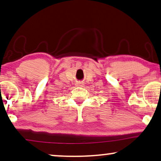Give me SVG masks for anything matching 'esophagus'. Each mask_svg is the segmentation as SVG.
<instances>
[{"instance_id": "esophagus-1", "label": "esophagus", "mask_w": 161, "mask_h": 161, "mask_svg": "<svg viewBox=\"0 0 161 161\" xmlns=\"http://www.w3.org/2000/svg\"><path fill=\"white\" fill-rule=\"evenodd\" d=\"M83 83H81V82H78L76 83V86H78V87H83Z\"/></svg>"}]
</instances>
